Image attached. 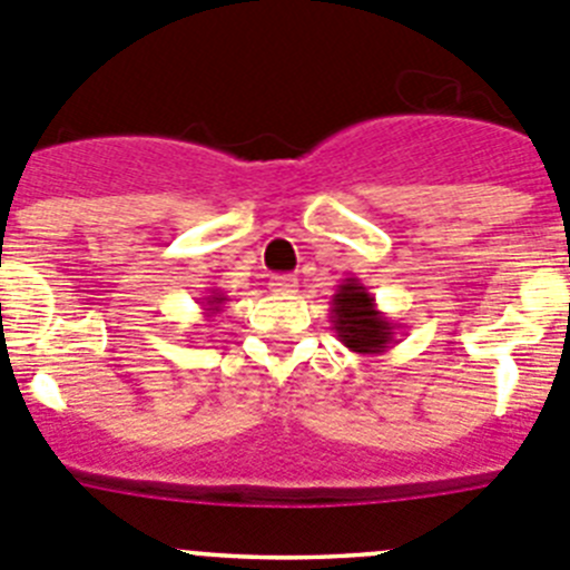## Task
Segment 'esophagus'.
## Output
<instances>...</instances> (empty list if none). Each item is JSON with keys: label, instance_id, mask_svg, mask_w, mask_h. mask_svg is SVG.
Here are the masks:
<instances>
[{"label": "esophagus", "instance_id": "34e87169", "mask_svg": "<svg viewBox=\"0 0 570 570\" xmlns=\"http://www.w3.org/2000/svg\"><path fill=\"white\" fill-rule=\"evenodd\" d=\"M268 285H271V291H276V294H294L299 282H296V276H291V274H276V276H271Z\"/></svg>", "mask_w": 570, "mask_h": 570}]
</instances>
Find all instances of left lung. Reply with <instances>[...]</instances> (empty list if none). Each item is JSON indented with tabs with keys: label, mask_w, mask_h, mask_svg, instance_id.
Masks as SVG:
<instances>
[{
	"label": "left lung",
	"mask_w": 570,
	"mask_h": 570,
	"mask_svg": "<svg viewBox=\"0 0 570 570\" xmlns=\"http://www.w3.org/2000/svg\"><path fill=\"white\" fill-rule=\"evenodd\" d=\"M330 322L341 344L357 355H381L397 344V324L377 311L375 296L361 279L350 276L335 288L330 302Z\"/></svg>",
	"instance_id": "obj_1"
}]
</instances>
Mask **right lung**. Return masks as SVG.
Returning <instances> with one entry per match:
<instances>
[{
	"instance_id": "add662e5",
	"label": "right lung",
	"mask_w": 570,
	"mask_h": 570,
	"mask_svg": "<svg viewBox=\"0 0 570 570\" xmlns=\"http://www.w3.org/2000/svg\"><path fill=\"white\" fill-rule=\"evenodd\" d=\"M224 302H226L224 291H218V288L209 291V296H204V299H200V305H204V316H215V313H220Z\"/></svg>"
}]
</instances>
